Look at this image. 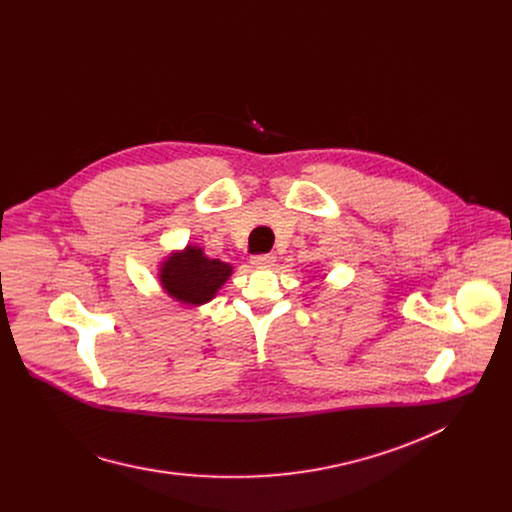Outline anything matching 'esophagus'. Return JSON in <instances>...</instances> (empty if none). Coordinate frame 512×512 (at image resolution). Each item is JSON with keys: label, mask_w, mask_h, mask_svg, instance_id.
<instances>
[{"label": "esophagus", "mask_w": 512, "mask_h": 512, "mask_svg": "<svg viewBox=\"0 0 512 512\" xmlns=\"http://www.w3.org/2000/svg\"><path fill=\"white\" fill-rule=\"evenodd\" d=\"M273 263H275L273 255H255L251 259V265L257 269H269V267H273Z\"/></svg>", "instance_id": "obj_1"}]
</instances>
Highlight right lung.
Returning <instances> with one entry per match:
<instances>
[{"label": "right lung", "mask_w": 512, "mask_h": 512, "mask_svg": "<svg viewBox=\"0 0 512 512\" xmlns=\"http://www.w3.org/2000/svg\"><path fill=\"white\" fill-rule=\"evenodd\" d=\"M231 275V263L210 259L204 249L194 243L168 253L158 265V279L164 294L188 308L212 302Z\"/></svg>", "instance_id": "add662e5"}]
</instances>
